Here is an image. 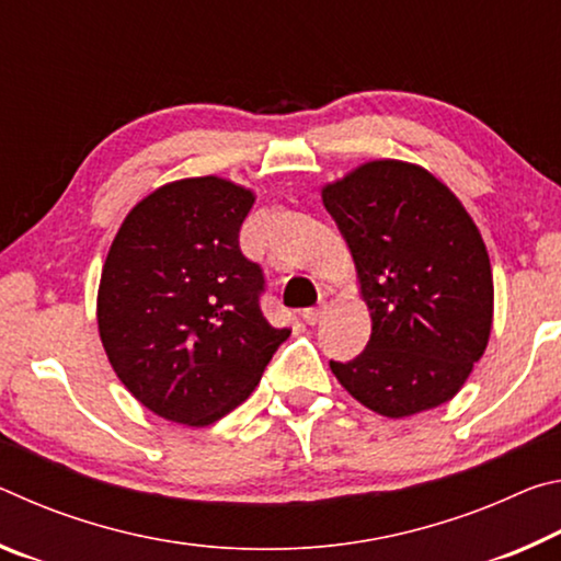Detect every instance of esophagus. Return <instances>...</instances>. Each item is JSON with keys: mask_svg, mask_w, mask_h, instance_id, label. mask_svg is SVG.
I'll return each mask as SVG.
<instances>
[{"mask_svg": "<svg viewBox=\"0 0 561 561\" xmlns=\"http://www.w3.org/2000/svg\"><path fill=\"white\" fill-rule=\"evenodd\" d=\"M327 309H329V304L327 301H321L319 307H311V309H307L304 311V321H307L309 327H317L321 319H324V314H327Z\"/></svg>", "mask_w": 561, "mask_h": 561, "instance_id": "34e87169", "label": "esophagus"}]
</instances>
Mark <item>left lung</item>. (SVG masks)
Wrapping results in <instances>:
<instances>
[{"instance_id":"1","label":"left lung","mask_w":561,"mask_h":561,"mask_svg":"<svg viewBox=\"0 0 561 561\" xmlns=\"http://www.w3.org/2000/svg\"><path fill=\"white\" fill-rule=\"evenodd\" d=\"M354 257L371 339L331 374L360 405L408 417L448 403L485 354L495 287L478 225L428 170L368 160L321 187Z\"/></svg>"}]
</instances>
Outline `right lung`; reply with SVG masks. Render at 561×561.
<instances>
[{"mask_svg":"<svg viewBox=\"0 0 561 561\" xmlns=\"http://www.w3.org/2000/svg\"><path fill=\"white\" fill-rule=\"evenodd\" d=\"M254 201L227 178L173 180L126 215L103 262L96 319L111 368L170 423L220 421L289 336L262 317V270L240 250Z\"/></svg>","mask_w":561,"mask_h":561,"instance_id":"right-lung-1","label":"right lung"}]
</instances>
